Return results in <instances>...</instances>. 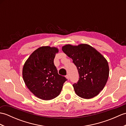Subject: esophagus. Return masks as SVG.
<instances>
[{
  "mask_svg": "<svg viewBox=\"0 0 126 126\" xmlns=\"http://www.w3.org/2000/svg\"><path fill=\"white\" fill-rule=\"evenodd\" d=\"M65 77H66V78L67 79H69V75H66L65 76Z\"/></svg>",
  "mask_w": 126,
  "mask_h": 126,
  "instance_id": "esophagus-1",
  "label": "esophagus"
}]
</instances>
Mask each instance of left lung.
Returning <instances> with one entry per match:
<instances>
[{
  "label": "left lung",
  "mask_w": 126,
  "mask_h": 126,
  "mask_svg": "<svg viewBox=\"0 0 126 126\" xmlns=\"http://www.w3.org/2000/svg\"><path fill=\"white\" fill-rule=\"evenodd\" d=\"M62 51L72 58L78 70L79 81L73 85L76 94L85 99L97 95L105 86L109 76L108 63L105 58L85 44L66 45Z\"/></svg>",
  "instance_id": "obj_1"
}]
</instances>
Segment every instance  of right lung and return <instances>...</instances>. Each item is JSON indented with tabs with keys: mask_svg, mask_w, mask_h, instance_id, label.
I'll list each match as a JSON object with an SVG mask.
<instances>
[{
	"mask_svg": "<svg viewBox=\"0 0 126 126\" xmlns=\"http://www.w3.org/2000/svg\"><path fill=\"white\" fill-rule=\"evenodd\" d=\"M58 51L56 47H39L32 53L23 66V77L26 85L42 100H50L57 97L67 81L64 76L58 74L53 63Z\"/></svg>",
	"mask_w": 126,
	"mask_h": 126,
	"instance_id": "obj_1",
	"label": "right lung"
}]
</instances>
